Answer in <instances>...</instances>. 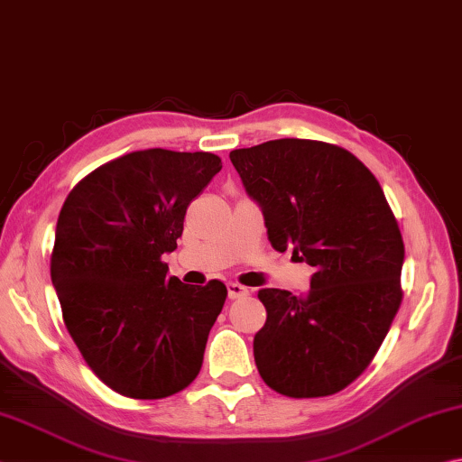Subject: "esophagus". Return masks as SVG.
Returning a JSON list of instances; mask_svg holds the SVG:
<instances>
[{
  "instance_id": "esophagus-1",
  "label": "esophagus",
  "mask_w": 462,
  "mask_h": 462,
  "mask_svg": "<svg viewBox=\"0 0 462 462\" xmlns=\"http://www.w3.org/2000/svg\"><path fill=\"white\" fill-rule=\"evenodd\" d=\"M226 292H229L231 300H236V298L247 296V294H249V288L237 284V282H229V284H226Z\"/></svg>"
}]
</instances>
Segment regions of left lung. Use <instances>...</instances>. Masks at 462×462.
<instances>
[{
	"instance_id": "obj_1",
	"label": "left lung",
	"mask_w": 462,
	"mask_h": 462,
	"mask_svg": "<svg viewBox=\"0 0 462 462\" xmlns=\"http://www.w3.org/2000/svg\"><path fill=\"white\" fill-rule=\"evenodd\" d=\"M273 249L314 270L296 296L265 288L268 319L254 338L265 383L290 398L345 390L367 369L402 302L403 241L377 178L338 145L272 140L233 150Z\"/></svg>"
}]
</instances>
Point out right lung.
<instances>
[{
    "mask_svg": "<svg viewBox=\"0 0 462 462\" xmlns=\"http://www.w3.org/2000/svg\"><path fill=\"white\" fill-rule=\"evenodd\" d=\"M218 170L208 152H132L93 170L60 208L51 278L64 325L95 375L127 398H168L200 371L226 288L182 284L162 255Z\"/></svg>",
    "mask_w": 462,
    "mask_h": 462,
    "instance_id": "obj_1",
    "label": "right lung"
}]
</instances>
